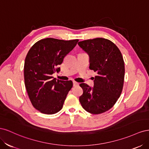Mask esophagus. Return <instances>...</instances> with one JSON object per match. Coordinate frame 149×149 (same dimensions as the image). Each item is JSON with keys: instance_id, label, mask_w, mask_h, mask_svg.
Returning <instances> with one entry per match:
<instances>
[{"instance_id": "obj_1", "label": "esophagus", "mask_w": 149, "mask_h": 149, "mask_svg": "<svg viewBox=\"0 0 149 149\" xmlns=\"http://www.w3.org/2000/svg\"><path fill=\"white\" fill-rule=\"evenodd\" d=\"M79 83L78 82H76V81H73V86H78Z\"/></svg>"}]
</instances>
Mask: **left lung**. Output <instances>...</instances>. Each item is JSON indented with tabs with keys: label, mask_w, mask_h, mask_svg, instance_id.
<instances>
[{
	"label": "left lung",
	"mask_w": 149,
	"mask_h": 149,
	"mask_svg": "<svg viewBox=\"0 0 149 149\" xmlns=\"http://www.w3.org/2000/svg\"><path fill=\"white\" fill-rule=\"evenodd\" d=\"M89 56V69L97 72L94 87L86 83L79 86L83 93L79 102L84 109L99 114L113 107L123 91L125 67L119 49L109 40L96 38L78 42Z\"/></svg>",
	"instance_id": "1"
}]
</instances>
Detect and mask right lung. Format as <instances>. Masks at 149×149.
Masks as SVG:
<instances>
[{"mask_svg": "<svg viewBox=\"0 0 149 149\" xmlns=\"http://www.w3.org/2000/svg\"><path fill=\"white\" fill-rule=\"evenodd\" d=\"M78 41L47 38L29 49L24 64L25 85L31 104L42 113L53 114L62 109L73 82L56 80L52 74L60 71L58 65Z\"/></svg>", "mask_w": 149, "mask_h": 149, "instance_id": "right-lung-1", "label": "right lung"}]
</instances>
